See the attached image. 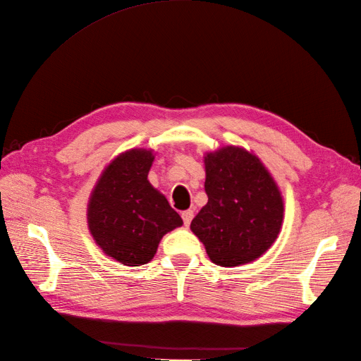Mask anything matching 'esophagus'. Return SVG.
I'll return each mask as SVG.
<instances>
[{"instance_id": "esophagus-1", "label": "esophagus", "mask_w": 361, "mask_h": 361, "mask_svg": "<svg viewBox=\"0 0 361 361\" xmlns=\"http://www.w3.org/2000/svg\"><path fill=\"white\" fill-rule=\"evenodd\" d=\"M192 216H194V212H192L191 209H188V211H183V212H182V220H183V224L188 227V226L191 224Z\"/></svg>"}]
</instances>
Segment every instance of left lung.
Segmentation results:
<instances>
[{
    "label": "left lung",
    "mask_w": 361,
    "mask_h": 361,
    "mask_svg": "<svg viewBox=\"0 0 361 361\" xmlns=\"http://www.w3.org/2000/svg\"><path fill=\"white\" fill-rule=\"evenodd\" d=\"M207 203L191 231L220 267H239L260 257L274 244L283 223V199L260 159L227 146L204 157Z\"/></svg>",
    "instance_id": "1"
}]
</instances>
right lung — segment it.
<instances>
[{
  "instance_id": "1",
  "label": "right lung",
  "mask_w": 361,
  "mask_h": 361,
  "mask_svg": "<svg viewBox=\"0 0 361 361\" xmlns=\"http://www.w3.org/2000/svg\"><path fill=\"white\" fill-rule=\"evenodd\" d=\"M154 158L146 149L120 154L101 174L87 204V223L96 244L126 267L147 264L162 236L183 224L147 180Z\"/></svg>"
}]
</instances>
